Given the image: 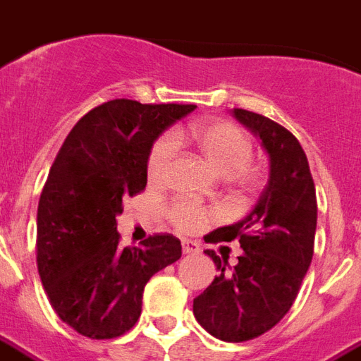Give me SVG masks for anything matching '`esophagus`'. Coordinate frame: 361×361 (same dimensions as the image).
Instances as JSON below:
<instances>
[{"label":"esophagus","mask_w":361,"mask_h":361,"mask_svg":"<svg viewBox=\"0 0 361 361\" xmlns=\"http://www.w3.org/2000/svg\"><path fill=\"white\" fill-rule=\"evenodd\" d=\"M181 248H183V254H198V252H200L198 243L189 241V239H183V241H181Z\"/></svg>","instance_id":"esophagus-1"}]
</instances>
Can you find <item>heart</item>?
<instances>
[{
  "label": "heart",
  "mask_w": 361,
  "mask_h": 361,
  "mask_svg": "<svg viewBox=\"0 0 361 361\" xmlns=\"http://www.w3.org/2000/svg\"><path fill=\"white\" fill-rule=\"evenodd\" d=\"M185 140L195 142L207 165L222 178H237L241 183H252L256 180V172L247 166L252 155V145L247 135L230 122L215 120L195 124L189 130H176L172 135H163L154 145L148 157L150 181L165 180L176 154V145H181ZM207 216V211L195 202H176L169 211L172 224L187 233L204 228Z\"/></svg>",
  "instance_id": "obj_1"
}]
</instances>
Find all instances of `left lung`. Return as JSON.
I'll return each instance as SVG.
<instances>
[{
  "instance_id": "obj_1",
  "label": "left lung",
  "mask_w": 361,
  "mask_h": 361,
  "mask_svg": "<svg viewBox=\"0 0 361 361\" xmlns=\"http://www.w3.org/2000/svg\"><path fill=\"white\" fill-rule=\"evenodd\" d=\"M231 114L256 135L269 157V181L245 219L213 231L215 241L239 239L235 267L206 250L219 274L192 302L204 330L230 343L248 341L283 319L298 295L313 257L317 198L302 146L263 114Z\"/></svg>"
}]
</instances>
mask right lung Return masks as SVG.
I'll return each instance as SVG.
<instances>
[{"label":"right lung","mask_w":361,"mask_h":361,"mask_svg":"<svg viewBox=\"0 0 361 361\" xmlns=\"http://www.w3.org/2000/svg\"><path fill=\"white\" fill-rule=\"evenodd\" d=\"M195 109L111 99L79 120L55 157L38 202V274L61 321L85 338L133 328L148 280L181 257L171 233L120 248L116 216L145 190L157 137Z\"/></svg>","instance_id":"add662e5"}]
</instances>
